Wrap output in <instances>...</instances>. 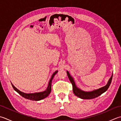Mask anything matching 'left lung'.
<instances>
[{
	"label": "left lung",
	"instance_id": "left-lung-1",
	"mask_svg": "<svg viewBox=\"0 0 121 121\" xmlns=\"http://www.w3.org/2000/svg\"><path fill=\"white\" fill-rule=\"evenodd\" d=\"M67 75L71 83L72 84L73 93H74L76 96L79 97V98L82 99H92L95 98L96 97L101 95L104 92H105L106 90H107L108 87H109L110 84L111 83V82H112V77H113V74H112V76L111 77L109 80L108 81L107 84H106L104 86L102 87L99 89L94 90L92 91L86 92V91H82L81 89L78 88V87L76 86V85H75V83L74 81V79L71 76L70 73H69L68 71H67Z\"/></svg>",
	"mask_w": 121,
	"mask_h": 121
}]
</instances>
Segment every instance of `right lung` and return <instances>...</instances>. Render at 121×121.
I'll return each mask as SVG.
<instances>
[{
  "mask_svg": "<svg viewBox=\"0 0 121 121\" xmlns=\"http://www.w3.org/2000/svg\"><path fill=\"white\" fill-rule=\"evenodd\" d=\"M58 72V71H56L53 73L51 77L50 80H49L48 87H47V88L46 90L43 92H36V93H25L17 89L16 87L14 86L13 85L12 83H11V85L12 86H13V89L15 90L17 92H18L20 95L23 97V98H25V99H28V100H31V101H40L44 98H46V97L48 96L49 95V94L50 93L51 91L52 81L54 75L57 73Z\"/></svg>",
  "mask_w": 121,
  "mask_h": 121,
  "instance_id": "1",
  "label": "right lung"
}]
</instances>
